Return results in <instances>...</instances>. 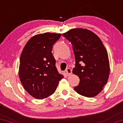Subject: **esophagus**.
Masks as SVG:
<instances>
[{
    "label": "esophagus",
    "mask_w": 123,
    "mask_h": 123,
    "mask_svg": "<svg viewBox=\"0 0 123 123\" xmlns=\"http://www.w3.org/2000/svg\"><path fill=\"white\" fill-rule=\"evenodd\" d=\"M65 72H66L67 75L70 76L71 74V73H72V70H71L70 68H68V69L66 70V71H65Z\"/></svg>",
    "instance_id": "1"
}]
</instances>
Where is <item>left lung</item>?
Here are the masks:
<instances>
[{"mask_svg": "<svg viewBox=\"0 0 123 123\" xmlns=\"http://www.w3.org/2000/svg\"><path fill=\"white\" fill-rule=\"evenodd\" d=\"M62 35L71 42L75 55L73 73L80 78V81L74 90L82 96L94 97L102 91L109 77L106 49L100 38L87 29L73 28Z\"/></svg>", "mask_w": 123, "mask_h": 123, "instance_id": "obj_1", "label": "left lung"}]
</instances>
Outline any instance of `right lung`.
<instances>
[{
	"mask_svg": "<svg viewBox=\"0 0 123 123\" xmlns=\"http://www.w3.org/2000/svg\"><path fill=\"white\" fill-rule=\"evenodd\" d=\"M60 33H44L33 36L21 52L18 75L25 90L36 99L54 94L63 75L59 74L52 53L53 45Z\"/></svg>",
	"mask_w": 123,
	"mask_h": 123,
	"instance_id": "add662e5",
	"label": "right lung"
}]
</instances>
